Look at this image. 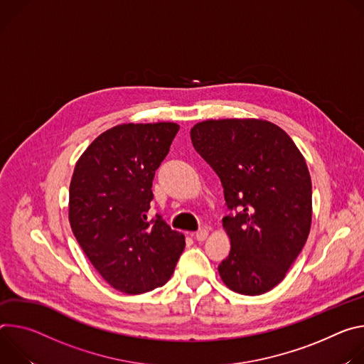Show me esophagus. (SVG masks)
<instances>
[{
  "instance_id": "1",
  "label": "esophagus",
  "mask_w": 364,
  "mask_h": 364,
  "mask_svg": "<svg viewBox=\"0 0 364 364\" xmlns=\"http://www.w3.org/2000/svg\"><path fill=\"white\" fill-rule=\"evenodd\" d=\"M196 241H204L208 237V228H200L195 234H192Z\"/></svg>"
}]
</instances>
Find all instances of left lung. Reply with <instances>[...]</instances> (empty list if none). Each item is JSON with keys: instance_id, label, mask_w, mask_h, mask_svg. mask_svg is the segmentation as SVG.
I'll return each mask as SVG.
<instances>
[{"instance_id": "8db88e82", "label": "left lung", "mask_w": 364, "mask_h": 364, "mask_svg": "<svg viewBox=\"0 0 364 364\" xmlns=\"http://www.w3.org/2000/svg\"><path fill=\"white\" fill-rule=\"evenodd\" d=\"M195 150L218 175L231 250L218 266L224 284L262 295L284 280L311 228L312 185L292 139L256 118L207 119L191 129Z\"/></svg>"}]
</instances>
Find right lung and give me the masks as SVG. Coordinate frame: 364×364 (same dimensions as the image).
Returning a JSON list of instances; mask_svg holds the SVG:
<instances>
[{"instance_id": "right-lung-1", "label": "right lung", "mask_w": 364, "mask_h": 364, "mask_svg": "<svg viewBox=\"0 0 364 364\" xmlns=\"http://www.w3.org/2000/svg\"><path fill=\"white\" fill-rule=\"evenodd\" d=\"M179 130L175 123L119 124L79 157L69 186V223L108 284L129 295L164 287L185 235L160 215L149 220L154 172Z\"/></svg>"}]
</instances>
